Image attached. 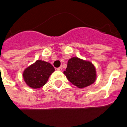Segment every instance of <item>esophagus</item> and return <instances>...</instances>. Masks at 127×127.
Listing matches in <instances>:
<instances>
[{
    "label": "esophagus",
    "instance_id": "esophagus-1",
    "mask_svg": "<svg viewBox=\"0 0 127 127\" xmlns=\"http://www.w3.org/2000/svg\"><path fill=\"white\" fill-rule=\"evenodd\" d=\"M57 70L61 71H62V67H58V68H57Z\"/></svg>",
    "mask_w": 127,
    "mask_h": 127
}]
</instances>
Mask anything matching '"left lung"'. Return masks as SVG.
I'll use <instances>...</instances> for the list:
<instances>
[{
	"instance_id": "left-lung-1",
	"label": "left lung",
	"mask_w": 127,
	"mask_h": 127,
	"mask_svg": "<svg viewBox=\"0 0 127 127\" xmlns=\"http://www.w3.org/2000/svg\"><path fill=\"white\" fill-rule=\"evenodd\" d=\"M64 75L69 81L79 89L93 84L97 78L96 69L89 61L73 57L67 62Z\"/></svg>"
}]
</instances>
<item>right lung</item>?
<instances>
[{
    "label": "right lung",
    "instance_id": "right-lung-1",
    "mask_svg": "<svg viewBox=\"0 0 127 127\" xmlns=\"http://www.w3.org/2000/svg\"><path fill=\"white\" fill-rule=\"evenodd\" d=\"M54 71V67L50 63L38 60L26 67L22 75L28 86L32 89H38L47 83L50 75Z\"/></svg>",
    "mask_w": 127,
    "mask_h": 127
}]
</instances>
